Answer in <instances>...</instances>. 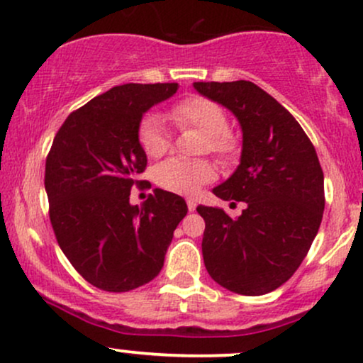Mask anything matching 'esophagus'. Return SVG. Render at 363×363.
Instances as JSON below:
<instances>
[{
    "mask_svg": "<svg viewBox=\"0 0 363 363\" xmlns=\"http://www.w3.org/2000/svg\"><path fill=\"white\" fill-rule=\"evenodd\" d=\"M196 206H198V201H196L194 198H189V199H187V210H189V211H194V210H196Z\"/></svg>",
    "mask_w": 363,
    "mask_h": 363,
    "instance_id": "34e87169",
    "label": "esophagus"
}]
</instances>
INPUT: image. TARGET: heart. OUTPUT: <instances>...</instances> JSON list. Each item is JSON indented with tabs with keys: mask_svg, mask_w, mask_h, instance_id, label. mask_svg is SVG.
I'll return each mask as SVG.
<instances>
[{
	"mask_svg": "<svg viewBox=\"0 0 363 363\" xmlns=\"http://www.w3.org/2000/svg\"><path fill=\"white\" fill-rule=\"evenodd\" d=\"M170 118L182 128H196L205 133V148L220 157L234 153L235 138L227 129V114L218 104L205 97H189L170 109ZM138 138L148 157L158 158L169 150V133L157 114L141 121ZM215 177L213 165L206 160L170 158L157 169L158 184L179 194H194Z\"/></svg>",
	"mask_w": 363,
	"mask_h": 363,
	"instance_id": "b5f03b06",
	"label": "heart"
}]
</instances>
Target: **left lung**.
Segmentation results:
<instances>
[{
	"mask_svg": "<svg viewBox=\"0 0 363 363\" xmlns=\"http://www.w3.org/2000/svg\"><path fill=\"white\" fill-rule=\"evenodd\" d=\"M194 90L228 109L242 131L240 162L213 187L220 199L244 201L242 215L199 205L203 259L210 277L240 295L277 290L297 272L318 235L324 174L318 153L280 102L252 82H196Z\"/></svg>",
	"mask_w": 363,
	"mask_h": 363,
	"instance_id": "1",
	"label": "left lung"
}]
</instances>
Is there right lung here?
Listing matches in <instances>:
<instances>
[{
	"label": "right lung",
	"instance_id": "right-lung-1",
	"mask_svg": "<svg viewBox=\"0 0 363 363\" xmlns=\"http://www.w3.org/2000/svg\"><path fill=\"white\" fill-rule=\"evenodd\" d=\"M177 89L114 86L69 114L54 136L44 181L54 234L73 268L101 290L128 291L152 281L187 213L184 198L162 189L141 206L129 203L147 167L141 119Z\"/></svg>",
	"mask_w": 363,
	"mask_h": 363
}]
</instances>
